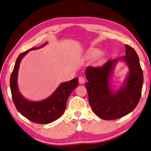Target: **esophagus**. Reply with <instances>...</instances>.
<instances>
[{
	"mask_svg": "<svg viewBox=\"0 0 151 151\" xmlns=\"http://www.w3.org/2000/svg\"><path fill=\"white\" fill-rule=\"evenodd\" d=\"M85 82V78H83V77H79V83L80 84H83Z\"/></svg>",
	"mask_w": 151,
	"mask_h": 151,
	"instance_id": "34e87169",
	"label": "esophagus"
}]
</instances>
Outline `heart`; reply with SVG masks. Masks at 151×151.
Listing matches in <instances>:
<instances>
[{
  "label": "heart",
  "mask_w": 151,
  "mask_h": 151,
  "mask_svg": "<svg viewBox=\"0 0 151 151\" xmlns=\"http://www.w3.org/2000/svg\"><path fill=\"white\" fill-rule=\"evenodd\" d=\"M101 51L98 48H91L90 49L88 52L86 53V58L88 59H92L95 58H97L98 56V58H97L96 61L95 62V65L97 66H100L103 65L105 62V58L103 54H101ZM100 55V56L99 55ZM100 56H99V55Z\"/></svg>",
  "instance_id": "heart-1"
}]
</instances>
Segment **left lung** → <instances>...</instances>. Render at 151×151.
Segmentation results:
<instances>
[{
    "instance_id": "obj_1",
    "label": "left lung",
    "mask_w": 151,
    "mask_h": 151,
    "mask_svg": "<svg viewBox=\"0 0 151 151\" xmlns=\"http://www.w3.org/2000/svg\"><path fill=\"white\" fill-rule=\"evenodd\" d=\"M125 55L109 61L101 67L88 66L85 86L90 106L100 118L113 120L131 112L140 99L143 83V72L136 51L126 45ZM119 60L128 66L129 72L122 86L114 90L110 85L113 70Z\"/></svg>"
}]
</instances>
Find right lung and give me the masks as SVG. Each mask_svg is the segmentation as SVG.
Wrapping results in <instances>:
<instances>
[{"mask_svg": "<svg viewBox=\"0 0 151 151\" xmlns=\"http://www.w3.org/2000/svg\"><path fill=\"white\" fill-rule=\"evenodd\" d=\"M46 42L39 48H32L21 53L16 60L10 78V88L13 101L16 109L26 118L34 123L47 124L55 121L64 113L70 93L78 85V78L62 83L54 92L46 99L33 101L25 98L20 92L17 85L20 63L29 51L40 49L47 44Z\"/></svg>", "mask_w": 151, "mask_h": 151, "instance_id": "obj_1", "label": "right lung"}]
</instances>
